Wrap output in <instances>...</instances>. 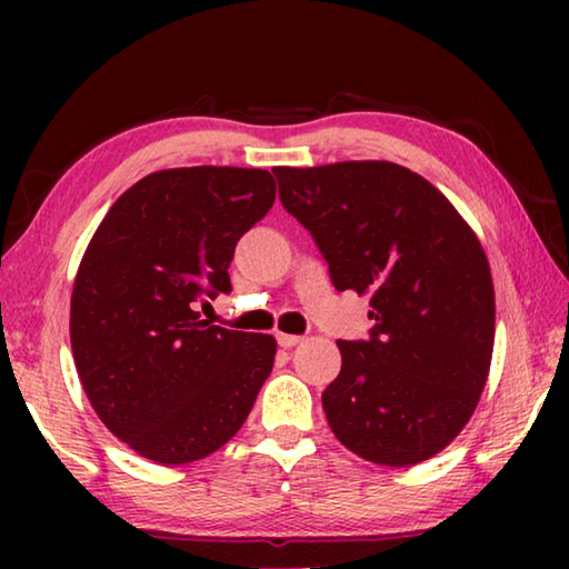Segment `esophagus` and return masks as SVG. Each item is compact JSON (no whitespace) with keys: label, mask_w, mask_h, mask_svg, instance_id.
<instances>
[{"label":"esophagus","mask_w":569,"mask_h":569,"mask_svg":"<svg viewBox=\"0 0 569 569\" xmlns=\"http://www.w3.org/2000/svg\"><path fill=\"white\" fill-rule=\"evenodd\" d=\"M278 346H283V349H293V346H298L303 341V336H293V333H278L276 336Z\"/></svg>","instance_id":"34e87169"}]
</instances>
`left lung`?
Returning a JSON list of instances; mask_svg holds the SVG:
<instances>
[{"label":"left lung","instance_id":"left-lung-1","mask_svg":"<svg viewBox=\"0 0 569 569\" xmlns=\"http://www.w3.org/2000/svg\"><path fill=\"white\" fill-rule=\"evenodd\" d=\"M273 176L336 291L371 293L369 339L339 341L341 371L321 393L336 439L387 467L435 457L469 421L492 361L495 288L477 236L397 162Z\"/></svg>","mask_w":569,"mask_h":569}]
</instances>
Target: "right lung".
I'll list each match as a JSON object with an SVG mask.
<instances>
[{
	"instance_id": "add662e5",
	"label": "right lung",
	"mask_w": 569,
	"mask_h": 569,
	"mask_svg": "<svg viewBox=\"0 0 569 569\" xmlns=\"http://www.w3.org/2000/svg\"><path fill=\"white\" fill-rule=\"evenodd\" d=\"M273 200L268 170H160L114 200L84 250L70 308L77 373L104 427L158 465L223 447L273 369L271 336L198 311L230 293L238 240Z\"/></svg>"
}]
</instances>
